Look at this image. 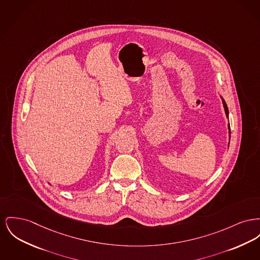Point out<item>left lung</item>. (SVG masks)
<instances>
[{"instance_id": "8db88e82", "label": "left lung", "mask_w": 260, "mask_h": 260, "mask_svg": "<svg viewBox=\"0 0 260 260\" xmlns=\"http://www.w3.org/2000/svg\"><path fill=\"white\" fill-rule=\"evenodd\" d=\"M223 101V105H224V109H225V113H226V115L228 116V114H229V111H228V107H227V104L225 103V101L224 100H222Z\"/></svg>"}]
</instances>
